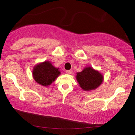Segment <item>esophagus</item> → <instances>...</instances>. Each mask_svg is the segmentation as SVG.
I'll return each instance as SVG.
<instances>
[{"mask_svg":"<svg viewBox=\"0 0 135 135\" xmlns=\"http://www.w3.org/2000/svg\"><path fill=\"white\" fill-rule=\"evenodd\" d=\"M66 73H67L68 74H71L73 73V71L72 70H67L66 71Z\"/></svg>","mask_w":135,"mask_h":135,"instance_id":"34e87169","label":"esophagus"}]
</instances>
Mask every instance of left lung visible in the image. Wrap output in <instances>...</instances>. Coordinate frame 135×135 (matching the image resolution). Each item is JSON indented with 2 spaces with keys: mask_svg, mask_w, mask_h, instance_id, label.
<instances>
[{
  "mask_svg": "<svg viewBox=\"0 0 135 135\" xmlns=\"http://www.w3.org/2000/svg\"><path fill=\"white\" fill-rule=\"evenodd\" d=\"M76 79L84 90L95 89L103 81L102 75L92 67H86L81 72L77 73Z\"/></svg>",
  "mask_w": 135,
  "mask_h": 135,
  "instance_id": "left-lung-1",
  "label": "left lung"
}]
</instances>
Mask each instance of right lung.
Returning a JSON list of instances; mask_svg holds the SVG:
<instances>
[{
	"label": "right lung",
	"instance_id": "add662e5",
	"mask_svg": "<svg viewBox=\"0 0 135 135\" xmlns=\"http://www.w3.org/2000/svg\"><path fill=\"white\" fill-rule=\"evenodd\" d=\"M59 74L60 71L58 68L54 67L49 61H45L37 65L34 68L33 71L34 79L43 86L50 85Z\"/></svg>",
	"mask_w": 135,
	"mask_h": 135
}]
</instances>
